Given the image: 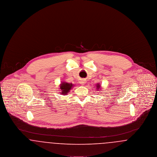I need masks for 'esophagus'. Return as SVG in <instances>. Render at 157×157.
I'll use <instances>...</instances> for the list:
<instances>
[{"mask_svg": "<svg viewBox=\"0 0 157 157\" xmlns=\"http://www.w3.org/2000/svg\"><path fill=\"white\" fill-rule=\"evenodd\" d=\"M85 81L84 80H82L81 81H80V83H81V85H85Z\"/></svg>", "mask_w": 157, "mask_h": 157, "instance_id": "1", "label": "esophagus"}]
</instances>
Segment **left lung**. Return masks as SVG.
Segmentation results:
<instances>
[{"instance_id":"obj_1","label":"left lung","mask_w":157,"mask_h":157,"mask_svg":"<svg viewBox=\"0 0 157 157\" xmlns=\"http://www.w3.org/2000/svg\"><path fill=\"white\" fill-rule=\"evenodd\" d=\"M96 86H97V90H99L101 88V86H100L99 84H97Z\"/></svg>"}]
</instances>
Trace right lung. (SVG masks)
<instances>
[{
	"mask_svg": "<svg viewBox=\"0 0 157 157\" xmlns=\"http://www.w3.org/2000/svg\"><path fill=\"white\" fill-rule=\"evenodd\" d=\"M74 85L72 83H69L67 82H63L60 85V90H61L60 94L63 95H66L67 93L73 87Z\"/></svg>",
	"mask_w": 157,
	"mask_h": 157,
	"instance_id": "add662e5",
	"label": "right lung"
}]
</instances>
